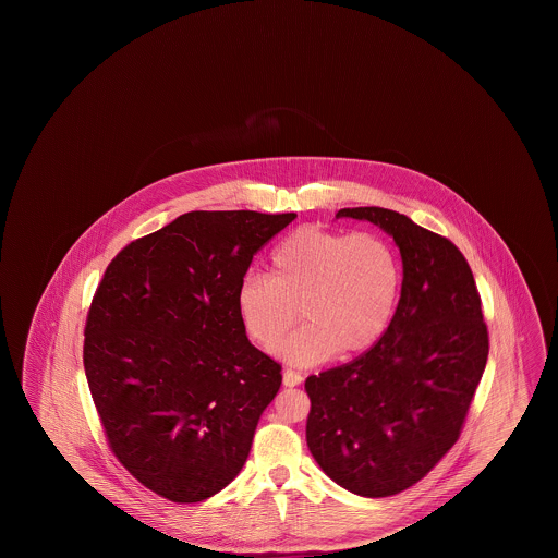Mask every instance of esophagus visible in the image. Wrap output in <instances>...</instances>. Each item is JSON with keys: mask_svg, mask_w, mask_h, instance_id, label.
Here are the masks:
<instances>
[{"mask_svg": "<svg viewBox=\"0 0 558 558\" xmlns=\"http://www.w3.org/2000/svg\"><path fill=\"white\" fill-rule=\"evenodd\" d=\"M282 380H284V385L287 387H296V385H301V380H303V376L299 374V372L294 371H284V374H282Z\"/></svg>", "mask_w": 558, "mask_h": 558, "instance_id": "obj_1", "label": "esophagus"}]
</instances>
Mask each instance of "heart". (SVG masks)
<instances>
[{
    "mask_svg": "<svg viewBox=\"0 0 558 558\" xmlns=\"http://www.w3.org/2000/svg\"><path fill=\"white\" fill-rule=\"evenodd\" d=\"M401 269L393 246L376 232L294 230L269 259V276L246 274L236 289L244 335L276 345L299 319L305 324L278 347L292 366H316L339 351L360 355L380 341L398 305Z\"/></svg>",
    "mask_w": 558,
    "mask_h": 558,
    "instance_id": "heart-1",
    "label": "heart"
}]
</instances>
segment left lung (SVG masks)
I'll list each match as a JSON object with an SVG mask.
<instances>
[{
    "label": "left lung",
    "mask_w": 558,
    "mask_h": 558,
    "mask_svg": "<svg viewBox=\"0 0 558 558\" xmlns=\"http://www.w3.org/2000/svg\"><path fill=\"white\" fill-rule=\"evenodd\" d=\"M391 234L403 262L398 310L376 345L305 380L307 446L349 492L387 498L448 453L487 364L481 296L460 248L380 207L341 209Z\"/></svg>",
    "instance_id": "1"
}]
</instances>
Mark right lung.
Here are the masks:
<instances>
[{
	"label": "right lung",
	"instance_id": "right-lung-1",
	"mask_svg": "<svg viewBox=\"0 0 558 558\" xmlns=\"http://www.w3.org/2000/svg\"><path fill=\"white\" fill-rule=\"evenodd\" d=\"M294 213L190 211L133 240L94 292L83 366L108 448L144 487L192 505L244 466L282 366L251 345L236 289Z\"/></svg>",
	"mask_w": 558,
	"mask_h": 558
}]
</instances>
